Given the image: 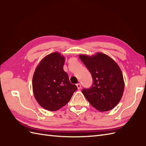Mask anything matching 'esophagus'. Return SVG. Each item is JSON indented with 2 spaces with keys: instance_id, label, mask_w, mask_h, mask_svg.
Segmentation results:
<instances>
[{
  "instance_id": "obj_1",
  "label": "esophagus",
  "mask_w": 146,
  "mask_h": 146,
  "mask_svg": "<svg viewBox=\"0 0 146 146\" xmlns=\"http://www.w3.org/2000/svg\"><path fill=\"white\" fill-rule=\"evenodd\" d=\"M76 86H77V88H78V90H80V88H82V85H81V84H80V83H78V84H76Z\"/></svg>"
}]
</instances>
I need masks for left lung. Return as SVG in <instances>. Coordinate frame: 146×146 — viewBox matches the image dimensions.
Wrapping results in <instances>:
<instances>
[{
	"label": "left lung",
	"mask_w": 146,
	"mask_h": 146,
	"mask_svg": "<svg viewBox=\"0 0 146 146\" xmlns=\"http://www.w3.org/2000/svg\"><path fill=\"white\" fill-rule=\"evenodd\" d=\"M93 78L90 88L82 90L89 103L97 110H110L119 103L124 90V81L120 67L113 59L101 52L92 56L80 54Z\"/></svg>",
	"instance_id": "1"
}]
</instances>
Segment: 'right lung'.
<instances>
[{"label": "right lung", "mask_w": 146, "mask_h": 146, "mask_svg": "<svg viewBox=\"0 0 146 146\" xmlns=\"http://www.w3.org/2000/svg\"><path fill=\"white\" fill-rule=\"evenodd\" d=\"M65 58L60 52L46 56L36 68L33 90L38 104L44 109L56 111L68 103L77 90L63 70Z\"/></svg>", "instance_id": "1"}]
</instances>
